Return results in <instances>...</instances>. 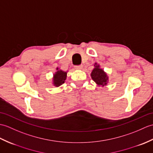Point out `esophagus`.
Masks as SVG:
<instances>
[{"instance_id": "34e87169", "label": "esophagus", "mask_w": 153, "mask_h": 153, "mask_svg": "<svg viewBox=\"0 0 153 153\" xmlns=\"http://www.w3.org/2000/svg\"><path fill=\"white\" fill-rule=\"evenodd\" d=\"M83 68V65H79V66H76V70H82Z\"/></svg>"}]
</instances>
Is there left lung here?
Wrapping results in <instances>:
<instances>
[{
    "label": "left lung",
    "instance_id": "1",
    "mask_svg": "<svg viewBox=\"0 0 153 153\" xmlns=\"http://www.w3.org/2000/svg\"><path fill=\"white\" fill-rule=\"evenodd\" d=\"M94 68L92 70L91 76L96 84L98 87H104L108 85L109 82V77L104 70L100 68L99 64L97 62L94 65Z\"/></svg>",
    "mask_w": 153,
    "mask_h": 153
}]
</instances>
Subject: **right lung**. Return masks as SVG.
<instances>
[{
    "mask_svg": "<svg viewBox=\"0 0 153 153\" xmlns=\"http://www.w3.org/2000/svg\"><path fill=\"white\" fill-rule=\"evenodd\" d=\"M56 72H55L54 74H53L52 78V84L55 87H58L65 82V80L66 79L67 77V72H68V71L65 72V71L62 70H60L59 68H56Z\"/></svg>",
    "mask_w": 153,
    "mask_h": 153,
    "instance_id": "right-lung-1",
    "label": "right lung"
}]
</instances>
